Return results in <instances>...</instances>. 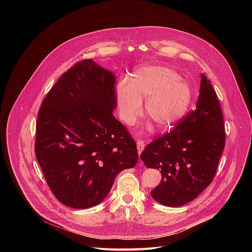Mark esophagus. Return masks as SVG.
I'll return each instance as SVG.
<instances>
[{
    "label": "esophagus",
    "mask_w": 252,
    "mask_h": 252,
    "mask_svg": "<svg viewBox=\"0 0 252 252\" xmlns=\"http://www.w3.org/2000/svg\"><path fill=\"white\" fill-rule=\"evenodd\" d=\"M144 146H145L144 141H143V140L138 141V143H137V148H138V150H139V154H140V155H141L142 151L144 150Z\"/></svg>",
    "instance_id": "obj_1"
}]
</instances>
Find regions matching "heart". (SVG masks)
<instances>
[{"label":"heart","instance_id":"b5f03b06","mask_svg":"<svg viewBox=\"0 0 252 252\" xmlns=\"http://www.w3.org/2000/svg\"><path fill=\"white\" fill-rule=\"evenodd\" d=\"M156 129L166 130L178 123L191 100L189 85L174 70L164 66L138 69L132 81L122 79L117 86V107L124 123L133 125L143 111Z\"/></svg>","mask_w":252,"mask_h":252}]
</instances>
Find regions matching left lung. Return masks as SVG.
I'll return each mask as SVG.
<instances>
[{"instance_id":"obj_1","label":"left lung","mask_w":252,"mask_h":252,"mask_svg":"<svg viewBox=\"0 0 252 252\" xmlns=\"http://www.w3.org/2000/svg\"><path fill=\"white\" fill-rule=\"evenodd\" d=\"M225 146V126L216 91L204 73L196 109L176 128L147 144L141 159L158 169L162 180L151 192L161 205L180 207L204 191L214 180Z\"/></svg>"}]
</instances>
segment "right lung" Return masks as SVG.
<instances>
[{
    "label": "right lung",
    "instance_id": "1",
    "mask_svg": "<svg viewBox=\"0 0 252 252\" xmlns=\"http://www.w3.org/2000/svg\"><path fill=\"white\" fill-rule=\"evenodd\" d=\"M115 76L92 59L77 62L46 94L35 153L48 187L73 209L100 204L116 176L136 166L137 144L113 115Z\"/></svg>",
    "mask_w": 252,
    "mask_h": 252
}]
</instances>
